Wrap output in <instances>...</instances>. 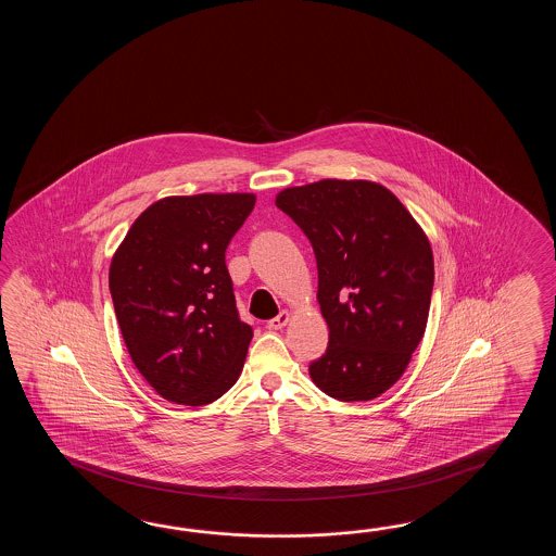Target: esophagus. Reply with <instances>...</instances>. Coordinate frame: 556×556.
I'll return each mask as SVG.
<instances>
[{
    "label": "esophagus",
    "instance_id": "esophagus-1",
    "mask_svg": "<svg viewBox=\"0 0 556 556\" xmlns=\"http://www.w3.org/2000/svg\"><path fill=\"white\" fill-rule=\"evenodd\" d=\"M290 321V312L288 309H282L276 318L268 319V324H266V328L268 330H282L283 326Z\"/></svg>",
    "mask_w": 556,
    "mask_h": 556
}]
</instances>
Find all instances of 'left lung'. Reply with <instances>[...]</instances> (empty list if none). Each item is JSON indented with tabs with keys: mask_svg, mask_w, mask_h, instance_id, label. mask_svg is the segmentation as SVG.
Segmentation results:
<instances>
[{
	"mask_svg": "<svg viewBox=\"0 0 556 556\" xmlns=\"http://www.w3.org/2000/svg\"><path fill=\"white\" fill-rule=\"evenodd\" d=\"M276 206L306 235L318 304L330 328L309 378L340 402H369L402 378L426 333L433 252L391 190L324 178L278 192Z\"/></svg>",
	"mask_w": 556,
	"mask_h": 556,
	"instance_id": "left-lung-1",
	"label": "left lung"
}]
</instances>
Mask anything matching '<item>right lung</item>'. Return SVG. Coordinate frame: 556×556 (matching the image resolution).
<instances>
[{"instance_id":"add662e5","label":"right lung","mask_w":556,"mask_h":556,"mask_svg":"<svg viewBox=\"0 0 556 556\" xmlns=\"http://www.w3.org/2000/svg\"><path fill=\"white\" fill-rule=\"evenodd\" d=\"M250 192L166 197L132 223L109 268L130 359L161 397L206 405L237 383L252 328L238 318L226 268Z\"/></svg>"}]
</instances>
